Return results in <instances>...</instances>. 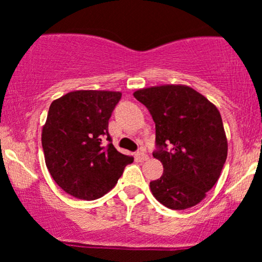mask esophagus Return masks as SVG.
<instances>
[{"label": "esophagus", "mask_w": 262, "mask_h": 262, "mask_svg": "<svg viewBox=\"0 0 262 262\" xmlns=\"http://www.w3.org/2000/svg\"><path fill=\"white\" fill-rule=\"evenodd\" d=\"M135 159H137L138 161H145L148 160V155L144 151H138L137 154H135Z\"/></svg>", "instance_id": "obj_1"}]
</instances>
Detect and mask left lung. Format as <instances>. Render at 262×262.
<instances>
[{"label":"left lung","mask_w":262,"mask_h":262,"mask_svg":"<svg viewBox=\"0 0 262 262\" xmlns=\"http://www.w3.org/2000/svg\"><path fill=\"white\" fill-rule=\"evenodd\" d=\"M134 97L155 122L152 156L164 172L150 182L156 200L170 209H187L206 197L223 170L228 140L218 108L185 85L140 89Z\"/></svg>","instance_id":"8db88e82"}]
</instances>
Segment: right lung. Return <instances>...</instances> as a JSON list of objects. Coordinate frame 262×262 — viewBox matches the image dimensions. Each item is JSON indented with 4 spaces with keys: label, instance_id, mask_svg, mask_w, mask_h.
<instances>
[{
    "label": "right lung",
    "instance_id": "obj_1",
    "mask_svg": "<svg viewBox=\"0 0 262 262\" xmlns=\"http://www.w3.org/2000/svg\"><path fill=\"white\" fill-rule=\"evenodd\" d=\"M121 92L79 90L53 101L41 130L45 164L66 193L97 200L110 192L133 162L111 143L108 121ZM108 145H104V140Z\"/></svg>",
    "mask_w": 262,
    "mask_h": 262
}]
</instances>
